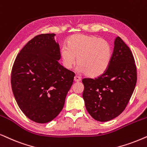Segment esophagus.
Returning a JSON list of instances; mask_svg holds the SVG:
<instances>
[{"instance_id": "esophagus-1", "label": "esophagus", "mask_w": 147, "mask_h": 147, "mask_svg": "<svg viewBox=\"0 0 147 147\" xmlns=\"http://www.w3.org/2000/svg\"><path fill=\"white\" fill-rule=\"evenodd\" d=\"M81 77H79V76H75V78H74V81H75V82H79L81 81Z\"/></svg>"}]
</instances>
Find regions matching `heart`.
Wrapping results in <instances>:
<instances>
[{"label": "heart", "instance_id": "obj_1", "mask_svg": "<svg viewBox=\"0 0 147 147\" xmlns=\"http://www.w3.org/2000/svg\"><path fill=\"white\" fill-rule=\"evenodd\" d=\"M60 56L64 66L72 68L77 64L87 77H100L110 64L112 49L107 41L95 36L72 35L68 39L67 47H62Z\"/></svg>", "mask_w": 147, "mask_h": 147}]
</instances>
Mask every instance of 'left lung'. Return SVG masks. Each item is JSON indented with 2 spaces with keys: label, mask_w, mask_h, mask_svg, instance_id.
<instances>
[{
  "label": "left lung",
  "mask_w": 147,
  "mask_h": 147,
  "mask_svg": "<svg viewBox=\"0 0 147 147\" xmlns=\"http://www.w3.org/2000/svg\"><path fill=\"white\" fill-rule=\"evenodd\" d=\"M137 81L134 56L120 37L114 42L108 68L95 79H83V97L91 117L99 122L116 118L130 101Z\"/></svg>",
  "instance_id": "1"
}]
</instances>
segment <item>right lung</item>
<instances>
[{
	"instance_id": "1",
	"label": "right lung",
	"mask_w": 147,
	"mask_h": 147,
	"mask_svg": "<svg viewBox=\"0 0 147 147\" xmlns=\"http://www.w3.org/2000/svg\"><path fill=\"white\" fill-rule=\"evenodd\" d=\"M54 34L36 36L17 54L11 71L13 95L23 113L44 124L63 108L75 73L60 65L59 44Z\"/></svg>"
}]
</instances>
